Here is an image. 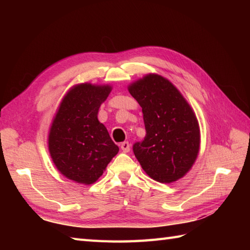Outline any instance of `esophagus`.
<instances>
[{"instance_id":"1","label":"esophagus","mask_w":250,"mask_h":250,"mask_svg":"<svg viewBox=\"0 0 250 250\" xmlns=\"http://www.w3.org/2000/svg\"><path fill=\"white\" fill-rule=\"evenodd\" d=\"M120 147H121V149H122V151H124V152H129V151H130V144H129V142L121 143Z\"/></svg>"}]
</instances>
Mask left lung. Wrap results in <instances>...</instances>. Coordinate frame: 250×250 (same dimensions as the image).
Here are the masks:
<instances>
[{
	"label": "left lung",
	"mask_w": 250,
	"mask_h": 250,
	"mask_svg": "<svg viewBox=\"0 0 250 250\" xmlns=\"http://www.w3.org/2000/svg\"><path fill=\"white\" fill-rule=\"evenodd\" d=\"M142 107L146 129L134 155L148 176L162 184L184 177L200 150L198 119L179 90L158 74H147L128 86Z\"/></svg>",
	"instance_id": "obj_1"
}]
</instances>
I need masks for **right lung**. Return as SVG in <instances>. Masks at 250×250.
Instances as JSON below:
<instances>
[{
  "mask_svg": "<svg viewBox=\"0 0 250 250\" xmlns=\"http://www.w3.org/2000/svg\"><path fill=\"white\" fill-rule=\"evenodd\" d=\"M110 84L90 83L73 86L63 97L48 133L51 160L63 176L91 185L102 176L119 148L98 119Z\"/></svg>",
  "mask_w": 250,
  "mask_h": 250,
  "instance_id": "obj_1",
  "label": "right lung"
}]
</instances>
